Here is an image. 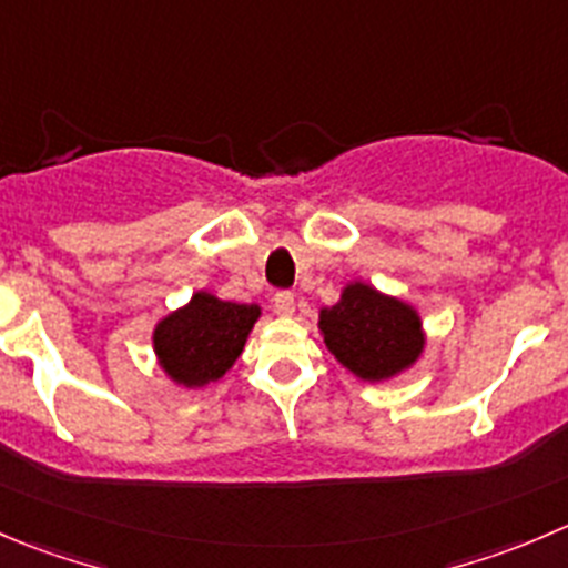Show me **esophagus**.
Here are the masks:
<instances>
[{"label": "esophagus", "mask_w": 568, "mask_h": 568, "mask_svg": "<svg viewBox=\"0 0 568 568\" xmlns=\"http://www.w3.org/2000/svg\"><path fill=\"white\" fill-rule=\"evenodd\" d=\"M294 307H296V302H294V294H291V291H277V294H274V311H277L280 316H291V313H294Z\"/></svg>", "instance_id": "1"}]
</instances>
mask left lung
Wrapping results in <instances>:
<instances>
[{
  "label": "left lung",
  "mask_w": 568,
  "mask_h": 568,
  "mask_svg": "<svg viewBox=\"0 0 568 568\" xmlns=\"http://www.w3.org/2000/svg\"><path fill=\"white\" fill-rule=\"evenodd\" d=\"M327 349L363 379H388L422 352V324L399 300L355 283L318 316Z\"/></svg>",
  "instance_id": "1"
}]
</instances>
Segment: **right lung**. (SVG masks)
I'll use <instances>...</instances> for the list:
<instances>
[{
  "mask_svg": "<svg viewBox=\"0 0 568 568\" xmlns=\"http://www.w3.org/2000/svg\"><path fill=\"white\" fill-rule=\"evenodd\" d=\"M257 316H261L257 305H239L211 294H194L189 305L158 324L155 349L161 366L185 385H205L219 379L241 355Z\"/></svg>",
  "mask_w": 568,
  "mask_h": 568,
  "instance_id": "right-lung-1",
  "label": "right lung"
}]
</instances>
